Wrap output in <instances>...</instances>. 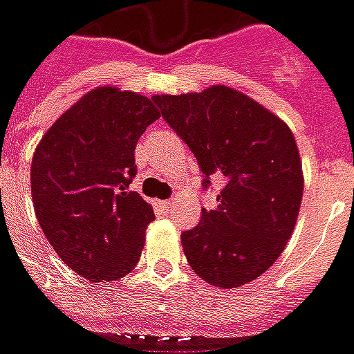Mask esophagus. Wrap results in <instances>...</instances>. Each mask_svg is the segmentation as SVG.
Instances as JSON below:
<instances>
[{"instance_id": "34e87169", "label": "esophagus", "mask_w": 354, "mask_h": 354, "mask_svg": "<svg viewBox=\"0 0 354 354\" xmlns=\"http://www.w3.org/2000/svg\"><path fill=\"white\" fill-rule=\"evenodd\" d=\"M157 207L161 208V210H165V212H169V210L174 208V203H172V201H157Z\"/></svg>"}]
</instances>
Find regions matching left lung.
<instances>
[{"mask_svg":"<svg viewBox=\"0 0 354 354\" xmlns=\"http://www.w3.org/2000/svg\"><path fill=\"white\" fill-rule=\"evenodd\" d=\"M162 119L199 162L203 189L220 178L218 207L182 233L189 266L220 288H239L273 266L294 231L304 195L296 140L246 94L216 85L157 94Z\"/></svg>","mask_w":354,"mask_h":354,"instance_id":"1","label":"left lung"}]
</instances>
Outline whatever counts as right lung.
<instances>
[{
	"instance_id": "1",
	"label": "right lung",
	"mask_w": 354,
	"mask_h": 354,
	"mask_svg": "<svg viewBox=\"0 0 354 354\" xmlns=\"http://www.w3.org/2000/svg\"><path fill=\"white\" fill-rule=\"evenodd\" d=\"M159 119L151 98L98 87L58 117L35 147L32 199L60 260L93 282L131 273L153 208L129 192L134 149Z\"/></svg>"
}]
</instances>
